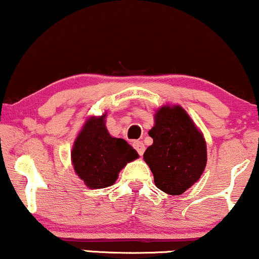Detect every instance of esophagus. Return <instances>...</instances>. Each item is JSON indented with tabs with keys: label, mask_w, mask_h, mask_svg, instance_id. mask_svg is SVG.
<instances>
[{
	"label": "esophagus",
	"mask_w": 259,
	"mask_h": 259,
	"mask_svg": "<svg viewBox=\"0 0 259 259\" xmlns=\"http://www.w3.org/2000/svg\"><path fill=\"white\" fill-rule=\"evenodd\" d=\"M133 146H134V148L136 149V152H138L140 155L143 154V152H145V145H143L142 141H134Z\"/></svg>",
	"instance_id": "34e87169"
}]
</instances>
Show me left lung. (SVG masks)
Instances as JSON below:
<instances>
[{
	"label": "left lung",
	"instance_id": "obj_1",
	"mask_svg": "<svg viewBox=\"0 0 259 259\" xmlns=\"http://www.w3.org/2000/svg\"><path fill=\"white\" fill-rule=\"evenodd\" d=\"M148 135L153 145L146 149L143 159L155 186L170 195L185 193L206 166V142L201 132L181 106L166 105L155 112Z\"/></svg>",
	"mask_w": 259,
	"mask_h": 259
}]
</instances>
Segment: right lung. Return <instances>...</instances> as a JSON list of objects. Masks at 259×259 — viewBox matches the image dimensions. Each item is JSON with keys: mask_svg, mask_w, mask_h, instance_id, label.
Masks as SVG:
<instances>
[{"mask_svg": "<svg viewBox=\"0 0 259 259\" xmlns=\"http://www.w3.org/2000/svg\"><path fill=\"white\" fill-rule=\"evenodd\" d=\"M106 113L90 117L80 130L71 152L73 169L87 187L106 188L118 179V174L138 152L125 140L110 135L105 125Z\"/></svg>", "mask_w": 259, "mask_h": 259, "instance_id": "obj_1", "label": "right lung"}]
</instances>
